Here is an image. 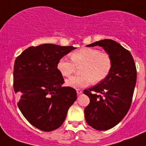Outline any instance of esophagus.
Segmentation results:
<instances>
[{
    "label": "esophagus",
    "instance_id": "obj_1",
    "mask_svg": "<svg viewBox=\"0 0 146 146\" xmlns=\"http://www.w3.org/2000/svg\"><path fill=\"white\" fill-rule=\"evenodd\" d=\"M76 93H77V94H78V95H79V94H82V90H80V89H77Z\"/></svg>",
    "mask_w": 146,
    "mask_h": 146
}]
</instances>
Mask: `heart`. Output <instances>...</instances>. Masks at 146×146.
<instances>
[{"instance_id":"heart-1","label":"heart","mask_w":146,"mask_h":146,"mask_svg":"<svg viewBox=\"0 0 146 146\" xmlns=\"http://www.w3.org/2000/svg\"><path fill=\"white\" fill-rule=\"evenodd\" d=\"M72 61L62 57L57 68L64 77H69L76 70V66L82 67L83 75L73 76L67 81L68 86L73 88H84L93 83H99L109 75L113 65L111 56L108 52L90 47H83L71 54Z\"/></svg>"}]
</instances>
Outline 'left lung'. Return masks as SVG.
<instances>
[{
    "label": "left lung",
    "mask_w": 146,
    "mask_h": 146,
    "mask_svg": "<svg viewBox=\"0 0 146 146\" xmlns=\"http://www.w3.org/2000/svg\"><path fill=\"white\" fill-rule=\"evenodd\" d=\"M102 46L111 56V70L97 85L84 90L90 99L84 108L86 122L94 129L112 128L127 114L137 82V69L131 52L117 41L104 39L87 46Z\"/></svg>",
    "instance_id": "left-lung-1"
}]
</instances>
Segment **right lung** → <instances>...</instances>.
<instances>
[{
    "label": "right lung",
    "mask_w": 146,
    "mask_h": 146,
    "mask_svg": "<svg viewBox=\"0 0 146 146\" xmlns=\"http://www.w3.org/2000/svg\"><path fill=\"white\" fill-rule=\"evenodd\" d=\"M75 49L44 44L29 46L15 59L13 87L18 106L38 129L51 131L59 128L76 100L75 89L62 87L64 81L57 68L58 61Z\"/></svg>",
    "instance_id": "obj_1"
}]
</instances>
